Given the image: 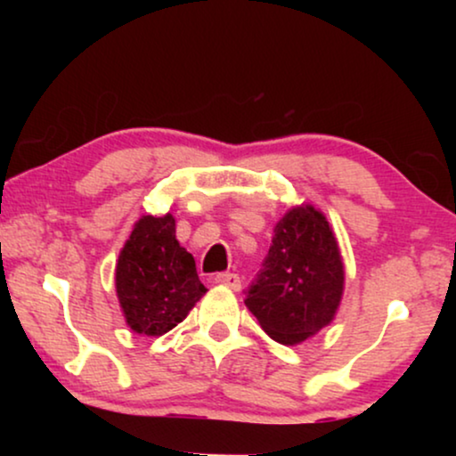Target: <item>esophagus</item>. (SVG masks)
Here are the masks:
<instances>
[{
	"mask_svg": "<svg viewBox=\"0 0 456 456\" xmlns=\"http://www.w3.org/2000/svg\"><path fill=\"white\" fill-rule=\"evenodd\" d=\"M216 284H222V286H228V289L232 290H240V278L236 276L232 272H224V273H217L214 278Z\"/></svg>",
	"mask_w": 456,
	"mask_h": 456,
	"instance_id": "obj_1",
	"label": "esophagus"
}]
</instances>
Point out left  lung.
Masks as SVG:
<instances>
[{
  "mask_svg": "<svg viewBox=\"0 0 456 456\" xmlns=\"http://www.w3.org/2000/svg\"><path fill=\"white\" fill-rule=\"evenodd\" d=\"M342 292L345 264L332 226L314 205H295L273 226L247 309L270 338L292 346L334 322Z\"/></svg>",
  "mask_w": 456,
  "mask_h": 456,
  "instance_id": "left-lung-1",
  "label": "left lung"
}]
</instances>
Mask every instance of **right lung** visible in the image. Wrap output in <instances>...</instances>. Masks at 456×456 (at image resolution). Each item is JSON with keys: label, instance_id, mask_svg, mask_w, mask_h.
Here are the masks:
<instances>
[{"label": "right lung", "instance_id": "right-lung-1", "mask_svg": "<svg viewBox=\"0 0 456 456\" xmlns=\"http://www.w3.org/2000/svg\"><path fill=\"white\" fill-rule=\"evenodd\" d=\"M205 292L195 259L176 240L174 216H141L116 264V295L126 326L141 336L170 332Z\"/></svg>", "mask_w": 456, "mask_h": 456}]
</instances>
